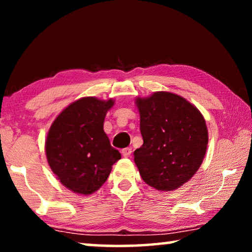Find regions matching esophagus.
<instances>
[{
    "instance_id": "1",
    "label": "esophagus",
    "mask_w": 252,
    "mask_h": 252,
    "mask_svg": "<svg viewBox=\"0 0 252 252\" xmlns=\"http://www.w3.org/2000/svg\"><path fill=\"white\" fill-rule=\"evenodd\" d=\"M131 153H132V149L131 148H126L122 150V156L125 158H129L131 157Z\"/></svg>"
}]
</instances>
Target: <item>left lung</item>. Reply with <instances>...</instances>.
Listing matches in <instances>:
<instances>
[{
    "mask_svg": "<svg viewBox=\"0 0 252 252\" xmlns=\"http://www.w3.org/2000/svg\"><path fill=\"white\" fill-rule=\"evenodd\" d=\"M135 104L143 138L133 153L140 176L157 190H176L194 176L206 156V120L193 104L171 92L136 97Z\"/></svg>",
    "mask_w": 252,
    "mask_h": 252,
    "instance_id": "1",
    "label": "left lung"
}]
</instances>
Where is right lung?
I'll use <instances>...</instances> for the list:
<instances>
[{"mask_svg":"<svg viewBox=\"0 0 252 252\" xmlns=\"http://www.w3.org/2000/svg\"><path fill=\"white\" fill-rule=\"evenodd\" d=\"M113 99L85 96L72 102L53 121L45 140L51 170L67 189L92 194L106 181L112 165L121 159L103 130Z\"/></svg>","mask_w":252,"mask_h":252,"instance_id":"right-lung-1","label":"right lung"}]
</instances>
